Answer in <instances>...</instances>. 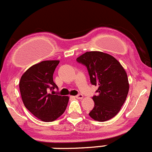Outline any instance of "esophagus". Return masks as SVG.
Segmentation results:
<instances>
[{
  "instance_id": "1",
  "label": "esophagus",
  "mask_w": 152,
  "mask_h": 152,
  "mask_svg": "<svg viewBox=\"0 0 152 152\" xmlns=\"http://www.w3.org/2000/svg\"><path fill=\"white\" fill-rule=\"evenodd\" d=\"M83 97H84V96H83L82 94H78V95L76 96V97L77 99H83Z\"/></svg>"
}]
</instances>
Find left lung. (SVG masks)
I'll return each mask as SVG.
<instances>
[{"label":"left lung","mask_w":152,"mask_h":152,"mask_svg":"<svg viewBox=\"0 0 152 152\" xmlns=\"http://www.w3.org/2000/svg\"><path fill=\"white\" fill-rule=\"evenodd\" d=\"M86 65L91 83L97 86L94 96V107L89 115L97 121H108L118 113L129 91L127 75L120 62L109 54L98 51L87 52L76 58Z\"/></svg>","instance_id":"1"}]
</instances>
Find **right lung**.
<instances>
[{
    "instance_id": "right-lung-1",
    "label": "right lung",
    "mask_w": 152,
    "mask_h": 152,
    "mask_svg": "<svg viewBox=\"0 0 152 152\" xmlns=\"http://www.w3.org/2000/svg\"><path fill=\"white\" fill-rule=\"evenodd\" d=\"M59 61H43L31 66L19 81V90L25 106L41 121L56 120L67 106L69 97L55 94L58 86L53 82V73Z\"/></svg>"
}]
</instances>
